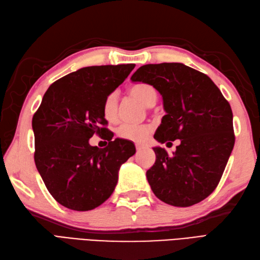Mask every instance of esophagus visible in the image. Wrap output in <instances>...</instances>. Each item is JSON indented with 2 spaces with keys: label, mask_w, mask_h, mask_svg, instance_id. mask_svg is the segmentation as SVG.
Masks as SVG:
<instances>
[{
  "label": "esophagus",
  "mask_w": 260,
  "mask_h": 260,
  "mask_svg": "<svg viewBox=\"0 0 260 260\" xmlns=\"http://www.w3.org/2000/svg\"><path fill=\"white\" fill-rule=\"evenodd\" d=\"M136 148H137V151H138V152H140V151H142V150L144 149V147H142V145H139V144L136 145Z\"/></svg>",
  "instance_id": "34e87169"
}]
</instances>
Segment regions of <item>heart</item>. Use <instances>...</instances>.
Wrapping results in <instances>:
<instances>
[{"instance_id": "b5f03b06", "label": "heart", "mask_w": 260, "mask_h": 260, "mask_svg": "<svg viewBox=\"0 0 260 260\" xmlns=\"http://www.w3.org/2000/svg\"><path fill=\"white\" fill-rule=\"evenodd\" d=\"M132 97L138 99L145 107L154 106L157 100L156 89L149 84H137L129 89ZM103 113L106 120L113 122L118 116V99L116 93H110L106 97L103 105ZM152 132L150 124H121L117 129V136L128 141L141 143Z\"/></svg>"}]
</instances>
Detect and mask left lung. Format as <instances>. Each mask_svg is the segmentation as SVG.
<instances>
[{
	"instance_id": "obj_1",
	"label": "left lung",
	"mask_w": 260,
	"mask_h": 260,
	"mask_svg": "<svg viewBox=\"0 0 260 260\" xmlns=\"http://www.w3.org/2000/svg\"><path fill=\"white\" fill-rule=\"evenodd\" d=\"M131 80L153 86L163 98L167 115L155 140L181 141L172 156L153 148L155 163L147 171L152 191L173 206L200 203L218 185L235 143L231 105L207 75L181 62L143 65Z\"/></svg>"
}]
</instances>
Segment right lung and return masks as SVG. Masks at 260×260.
Segmentation results:
<instances>
[{
    "mask_svg": "<svg viewBox=\"0 0 260 260\" xmlns=\"http://www.w3.org/2000/svg\"><path fill=\"white\" fill-rule=\"evenodd\" d=\"M135 66H90L68 74L49 86L34 113L37 171L48 192L69 210L90 211L108 200L120 167L136 153L132 142L112 140L103 113L106 97ZM94 133L105 135L106 148L89 144Z\"/></svg>",
    "mask_w": 260,
    "mask_h": 260,
    "instance_id": "obj_1",
    "label": "right lung"
}]
</instances>
